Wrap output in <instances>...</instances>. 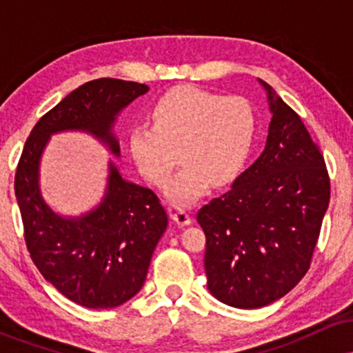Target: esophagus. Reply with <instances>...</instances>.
<instances>
[{
    "label": "esophagus",
    "mask_w": 353,
    "mask_h": 353,
    "mask_svg": "<svg viewBox=\"0 0 353 353\" xmlns=\"http://www.w3.org/2000/svg\"><path fill=\"white\" fill-rule=\"evenodd\" d=\"M172 221L176 222L177 225H189L190 222H192V217H190L188 209L176 208L172 210Z\"/></svg>",
    "instance_id": "34e87169"
}]
</instances>
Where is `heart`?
I'll list each match as a JSON object with an SVG mask.
<instances>
[{"mask_svg": "<svg viewBox=\"0 0 353 353\" xmlns=\"http://www.w3.org/2000/svg\"><path fill=\"white\" fill-rule=\"evenodd\" d=\"M151 124H136L129 132V151L141 174L164 185L177 164L184 165L169 181L165 194L176 204L199 199L212 184L236 179L244 169L257 137V114L242 96L201 88H179L157 101Z\"/></svg>", "mask_w": 353, "mask_h": 353, "instance_id": "heart-1", "label": "heart"}]
</instances>
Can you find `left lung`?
<instances>
[{
    "label": "left lung",
    "mask_w": 353,
    "mask_h": 353,
    "mask_svg": "<svg viewBox=\"0 0 353 353\" xmlns=\"http://www.w3.org/2000/svg\"><path fill=\"white\" fill-rule=\"evenodd\" d=\"M261 84L272 112L264 152L197 212L209 292L237 309L269 305L302 281L330 201L320 148L297 112Z\"/></svg>",
    "instance_id": "1"
}]
</instances>
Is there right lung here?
Masks as SVG:
<instances>
[{"label": "right lung", "instance_id": "right-lung-1", "mask_svg": "<svg viewBox=\"0 0 353 353\" xmlns=\"http://www.w3.org/2000/svg\"><path fill=\"white\" fill-rule=\"evenodd\" d=\"M145 84L101 78L84 83L36 123L14 174L24 241L34 265L64 297L88 309H112L139 292L168 214L151 189L121 177L109 163L103 202L86 216L61 217L39 192V159L51 134L86 131L119 156L116 116Z\"/></svg>", "mask_w": 353, "mask_h": 353}]
</instances>
